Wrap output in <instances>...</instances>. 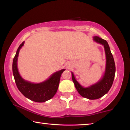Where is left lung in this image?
I'll return each mask as SVG.
<instances>
[{"label":"left lung","instance_id":"left-lung-1","mask_svg":"<svg viewBox=\"0 0 130 130\" xmlns=\"http://www.w3.org/2000/svg\"><path fill=\"white\" fill-rule=\"evenodd\" d=\"M93 40L97 43L104 46L106 56V67L103 78L94 85L87 88L81 86L74 77L72 72V80L77 91L81 96L90 100L98 99L106 94L111 88L113 82L115 74V64L113 57L107 42L99 37H94Z\"/></svg>","mask_w":130,"mask_h":130}]
</instances>
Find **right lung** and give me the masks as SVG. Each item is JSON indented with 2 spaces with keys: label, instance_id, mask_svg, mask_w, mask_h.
Here are the masks:
<instances>
[{
  "label": "right lung",
  "instance_id": "1",
  "mask_svg": "<svg viewBox=\"0 0 130 130\" xmlns=\"http://www.w3.org/2000/svg\"><path fill=\"white\" fill-rule=\"evenodd\" d=\"M24 43L25 42H23L19 45L13 60L12 73L15 83L19 91L26 98L35 102H45L52 99L56 93L61 76L65 69H62L53 73L49 79L41 83L34 84L25 80L19 74L17 67L19 52L21 48L23 46Z\"/></svg>",
  "mask_w": 130,
  "mask_h": 130
}]
</instances>
